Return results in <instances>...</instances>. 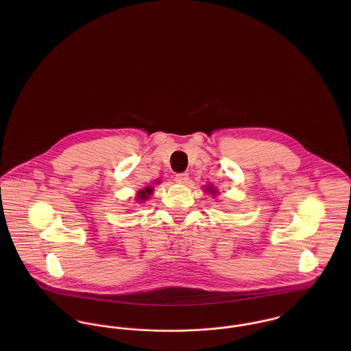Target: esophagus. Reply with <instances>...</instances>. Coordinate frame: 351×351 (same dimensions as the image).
<instances>
[{
  "label": "esophagus",
  "instance_id": "obj_1",
  "mask_svg": "<svg viewBox=\"0 0 351 351\" xmlns=\"http://www.w3.org/2000/svg\"><path fill=\"white\" fill-rule=\"evenodd\" d=\"M188 180H189V176L186 173H178L174 176V181L177 184H186Z\"/></svg>",
  "mask_w": 351,
  "mask_h": 351
}]
</instances>
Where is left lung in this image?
<instances>
[{"mask_svg": "<svg viewBox=\"0 0 351 351\" xmlns=\"http://www.w3.org/2000/svg\"><path fill=\"white\" fill-rule=\"evenodd\" d=\"M209 191H210V192H213V189H210V188H209Z\"/></svg>", "mask_w": 351, "mask_h": 351, "instance_id": "obj_1", "label": "left lung"}]
</instances>
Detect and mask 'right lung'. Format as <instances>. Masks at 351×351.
I'll list each match as a JSON object with an SVG mask.
<instances>
[{
	"mask_svg": "<svg viewBox=\"0 0 351 351\" xmlns=\"http://www.w3.org/2000/svg\"><path fill=\"white\" fill-rule=\"evenodd\" d=\"M151 192H152V188H146L145 191H141L139 192V199L143 201L149 199V195H151Z\"/></svg>",
	"mask_w": 351,
	"mask_h": 351,
	"instance_id": "obj_1",
	"label": "right lung"
}]
</instances>
